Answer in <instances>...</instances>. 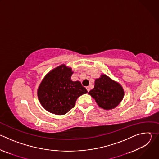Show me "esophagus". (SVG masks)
Masks as SVG:
<instances>
[{
	"label": "esophagus",
	"mask_w": 159,
	"mask_h": 159,
	"mask_svg": "<svg viewBox=\"0 0 159 159\" xmlns=\"http://www.w3.org/2000/svg\"><path fill=\"white\" fill-rule=\"evenodd\" d=\"M86 89H87V91L89 92V90H90V87H89V86H87V87H86Z\"/></svg>",
	"instance_id": "obj_1"
}]
</instances>
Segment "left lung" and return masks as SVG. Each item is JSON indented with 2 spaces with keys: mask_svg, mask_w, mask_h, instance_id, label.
<instances>
[{
  "mask_svg": "<svg viewBox=\"0 0 159 159\" xmlns=\"http://www.w3.org/2000/svg\"><path fill=\"white\" fill-rule=\"evenodd\" d=\"M96 101L99 107L109 110L116 107L124 97L122 86L105 74L95 80L94 88L88 93Z\"/></svg>",
  "mask_w": 159,
  "mask_h": 159,
  "instance_id": "1",
  "label": "left lung"
}]
</instances>
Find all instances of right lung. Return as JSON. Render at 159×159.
I'll return each mask as SVG.
<instances>
[{
	"instance_id": "add662e5",
	"label": "right lung",
	"mask_w": 159,
	"mask_h": 159,
	"mask_svg": "<svg viewBox=\"0 0 159 159\" xmlns=\"http://www.w3.org/2000/svg\"><path fill=\"white\" fill-rule=\"evenodd\" d=\"M72 69L63 64L44 77L38 89L42 106L53 114L63 115L73 108L77 98L87 93L79 81H72Z\"/></svg>"
}]
</instances>
